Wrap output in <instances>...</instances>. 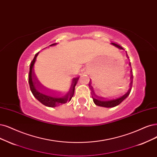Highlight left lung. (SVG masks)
Masks as SVG:
<instances>
[{"label":"left lung","instance_id":"obj_1","mask_svg":"<svg viewBox=\"0 0 157 157\" xmlns=\"http://www.w3.org/2000/svg\"><path fill=\"white\" fill-rule=\"evenodd\" d=\"M113 45H114L116 47H117L118 48L120 49V50H124L121 46L112 43H111ZM126 55L127 56V54L126 52ZM129 65H131V63H129ZM133 78V75H132V72L131 71V79H132ZM132 84V80H131V86L130 88L129 89V90H127L125 93L121 94L120 96H118L117 97L115 98H103V97H100V96H96L93 90V89H92V86H91V81L90 80L89 85L90 89L91 90V95H92V98L93 99V101L95 103V105H98V106H100V107H107V108H110V107H114L118 105L119 104H120L121 102H122L125 98L128 96L130 94L131 90V86Z\"/></svg>","mask_w":157,"mask_h":157}]
</instances>
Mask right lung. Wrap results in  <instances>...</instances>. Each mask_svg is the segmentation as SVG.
I'll return each instance as SVG.
<instances>
[{"mask_svg": "<svg viewBox=\"0 0 157 157\" xmlns=\"http://www.w3.org/2000/svg\"><path fill=\"white\" fill-rule=\"evenodd\" d=\"M56 44L57 43L52 44L49 46L56 45ZM38 54L39 52L36 54L33 59L30 63V72H29L28 74V82L33 96L44 105L49 107L60 106L63 104L66 103L67 101H71L74 94L75 86L76 85L79 77L74 78L72 79L71 88H70L68 93L65 95H58L54 92L44 89L39 82L37 78L34 76V73L33 71L34 63L36 62Z\"/></svg>", "mask_w": 157, "mask_h": 157, "instance_id": "add662e5", "label": "right lung"}]
</instances>
